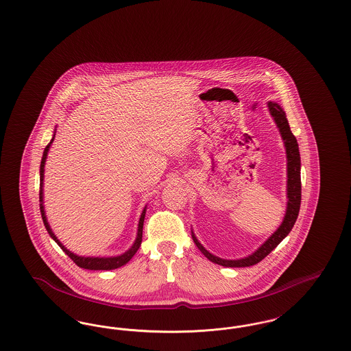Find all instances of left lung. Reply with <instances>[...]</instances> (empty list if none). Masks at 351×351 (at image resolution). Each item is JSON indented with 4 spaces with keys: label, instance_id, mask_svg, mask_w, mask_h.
Masks as SVG:
<instances>
[{
    "label": "left lung",
    "instance_id": "left-lung-1",
    "mask_svg": "<svg viewBox=\"0 0 351 351\" xmlns=\"http://www.w3.org/2000/svg\"><path fill=\"white\" fill-rule=\"evenodd\" d=\"M268 109H269L271 116L274 117L279 130H280L285 151H287V160H288V163H287V171H288V182H287L288 205H287L285 217H284L283 223L280 225V228L272 234L258 250L255 251L250 256H247L245 259H239V261H226V259H221L218 256L212 255L209 251L205 250L201 246L200 242L192 234V238H193L196 246L199 247V250L210 262L217 263V265L223 266V267H250V266L259 263L289 234V232L293 228V225H295V222H296V219H298V216H299L301 204V162L299 145H298V141H296L295 135L292 134L291 129H289V123L287 121L283 109L275 102H268Z\"/></svg>",
    "mask_w": 351,
    "mask_h": 351
}]
</instances>
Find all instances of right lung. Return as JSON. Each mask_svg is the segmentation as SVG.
<instances>
[{
	"instance_id": "1",
	"label": "right lung",
	"mask_w": 351,
	"mask_h": 351,
	"mask_svg": "<svg viewBox=\"0 0 351 351\" xmlns=\"http://www.w3.org/2000/svg\"><path fill=\"white\" fill-rule=\"evenodd\" d=\"M53 138L51 139L50 143L46 146V149L43 151V156H42V162H40V191H39V201H40V213H42V218H43V223L47 229V232L52 237V239L60 246V249L64 251L67 254L68 256L79 266V267L85 268V269H114V268L121 267L123 265H126L132 258L134 256V254L138 251L139 246H141V242H142V232H143V221H145V213H146V208L143 209L142 212V216L139 218V225H138V235H136V239L134 242L132 249L129 251H126L125 254L119 255V256H113V258H84V256H77L75 254H72L71 251L67 250L60 242L59 239L55 237V234L52 233V230L50 229V225L47 222V218L45 215V208H43V175H45V162H46V158H47V152L50 149V145L52 143Z\"/></svg>"
}]
</instances>
